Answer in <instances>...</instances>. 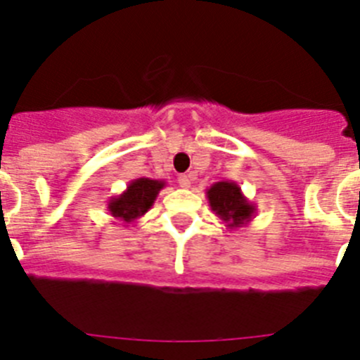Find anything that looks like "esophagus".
<instances>
[{"mask_svg":"<svg viewBox=\"0 0 360 360\" xmlns=\"http://www.w3.org/2000/svg\"><path fill=\"white\" fill-rule=\"evenodd\" d=\"M177 183H179L181 188H190L191 186V179H190V176H186V174H181V176L177 177Z\"/></svg>","mask_w":360,"mask_h":360,"instance_id":"obj_1","label":"esophagus"}]
</instances>
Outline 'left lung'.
Wrapping results in <instances>:
<instances>
[{
    "instance_id": "left-lung-1",
    "label": "left lung",
    "mask_w": 360,
    "mask_h": 360,
    "mask_svg": "<svg viewBox=\"0 0 360 360\" xmlns=\"http://www.w3.org/2000/svg\"><path fill=\"white\" fill-rule=\"evenodd\" d=\"M211 211L226 224L227 229L236 231L248 226L256 217V206L243 195L234 181H218L206 190Z\"/></svg>"
}]
</instances>
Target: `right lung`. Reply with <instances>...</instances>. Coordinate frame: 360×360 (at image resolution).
<instances>
[{
  "label": "right lung",
  "mask_w": 360,
  "mask_h": 360,
  "mask_svg": "<svg viewBox=\"0 0 360 360\" xmlns=\"http://www.w3.org/2000/svg\"><path fill=\"white\" fill-rule=\"evenodd\" d=\"M165 184H167L165 181L149 179V177L133 179L120 195L108 200V213L124 224V227H129V224L139 220L153 207L158 193L163 190Z\"/></svg>",
  "instance_id": "add662e5"
}]
</instances>
